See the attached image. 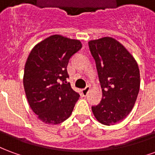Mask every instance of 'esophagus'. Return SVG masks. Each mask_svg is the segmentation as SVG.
Wrapping results in <instances>:
<instances>
[{
	"mask_svg": "<svg viewBox=\"0 0 155 155\" xmlns=\"http://www.w3.org/2000/svg\"><path fill=\"white\" fill-rule=\"evenodd\" d=\"M90 90H91V87H90L89 85H88V86H86V87L84 88V89H83V90L81 91V94H82V95H83V96H86L88 93H89Z\"/></svg>",
	"mask_w": 155,
	"mask_h": 155,
	"instance_id": "1",
	"label": "esophagus"
}]
</instances>
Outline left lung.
<instances>
[{
	"instance_id": "left-lung-1",
	"label": "left lung",
	"mask_w": 155,
	"mask_h": 155,
	"mask_svg": "<svg viewBox=\"0 0 155 155\" xmlns=\"http://www.w3.org/2000/svg\"><path fill=\"white\" fill-rule=\"evenodd\" d=\"M89 47L102 89V100L92 106V111L100 123L113 125L133 109L140 91V69L134 58L115 39L91 41Z\"/></svg>"
}]
</instances>
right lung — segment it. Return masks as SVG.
Here are the masks:
<instances>
[{
    "label": "right lung",
    "instance_id": "obj_1",
    "mask_svg": "<svg viewBox=\"0 0 155 155\" xmlns=\"http://www.w3.org/2000/svg\"><path fill=\"white\" fill-rule=\"evenodd\" d=\"M82 44L51 35L32 49L25 65L23 84L29 104L38 119L58 124L71 116L80 94L67 83V65Z\"/></svg>",
    "mask_w": 155,
    "mask_h": 155
}]
</instances>
